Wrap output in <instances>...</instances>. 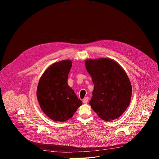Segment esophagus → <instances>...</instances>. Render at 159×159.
Here are the masks:
<instances>
[{"mask_svg": "<svg viewBox=\"0 0 159 159\" xmlns=\"http://www.w3.org/2000/svg\"><path fill=\"white\" fill-rule=\"evenodd\" d=\"M88 101H89V98H88V97H86V98H85L83 99L82 102H83L84 104H85V103H87V102H88Z\"/></svg>", "mask_w": 159, "mask_h": 159, "instance_id": "1", "label": "esophagus"}]
</instances>
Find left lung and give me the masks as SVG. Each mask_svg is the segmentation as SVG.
<instances>
[{"instance_id": "1", "label": "left lung", "mask_w": 159, "mask_h": 159, "mask_svg": "<svg viewBox=\"0 0 159 159\" xmlns=\"http://www.w3.org/2000/svg\"><path fill=\"white\" fill-rule=\"evenodd\" d=\"M87 71L94 84L91 108L104 121L120 117L129 106L132 87L123 68L109 58L87 59Z\"/></svg>"}]
</instances>
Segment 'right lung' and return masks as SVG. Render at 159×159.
Wrapping results in <instances>:
<instances>
[{
    "label": "right lung",
    "instance_id": "obj_1",
    "mask_svg": "<svg viewBox=\"0 0 159 159\" xmlns=\"http://www.w3.org/2000/svg\"><path fill=\"white\" fill-rule=\"evenodd\" d=\"M72 61L63 60L49 66L41 75L36 96L41 109L51 120L64 122L82 104L67 79Z\"/></svg>",
    "mask_w": 159,
    "mask_h": 159
}]
</instances>
